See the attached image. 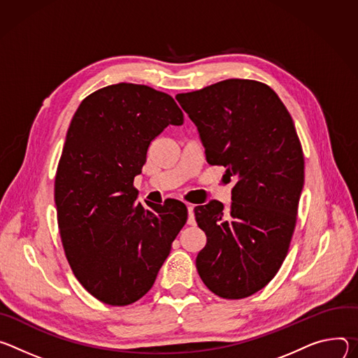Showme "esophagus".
Wrapping results in <instances>:
<instances>
[{
  "label": "esophagus",
  "instance_id": "esophagus-1",
  "mask_svg": "<svg viewBox=\"0 0 358 358\" xmlns=\"http://www.w3.org/2000/svg\"><path fill=\"white\" fill-rule=\"evenodd\" d=\"M187 206V213H189V217H187V223L189 224H194L196 223V220H194V213H193V205H190V203H187L186 205Z\"/></svg>",
  "mask_w": 358,
  "mask_h": 358
}]
</instances>
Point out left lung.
<instances>
[{
	"instance_id": "8db88e82",
	"label": "left lung",
	"mask_w": 358,
	"mask_h": 358,
	"mask_svg": "<svg viewBox=\"0 0 358 358\" xmlns=\"http://www.w3.org/2000/svg\"><path fill=\"white\" fill-rule=\"evenodd\" d=\"M176 99L208 164L223 165L236 180L229 210L217 201L194 208L208 237L197 271L216 296L249 297L279 271L296 226L304 157L293 119L270 87L250 79H226Z\"/></svg>"
}]
</instances>
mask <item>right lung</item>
<instances>
[{"label":"right lung","mask_w":358,"mask_h":358,"mask_svg":"<svg viewBox=\"0 0 358 358\" xmlns=\"http://www.w3.org/2000/svg\"><path fill=\"white\" fill-rule=\"evenodd\" d=\"M182 124L171 95L125 83L91 94L72 117L55 176L58 227L78 282L105 304L145 296L186 223L182 202L145 208L134 187L150 142Z\"/></svg>","instance_id":"obj_1"}]
</instances>
